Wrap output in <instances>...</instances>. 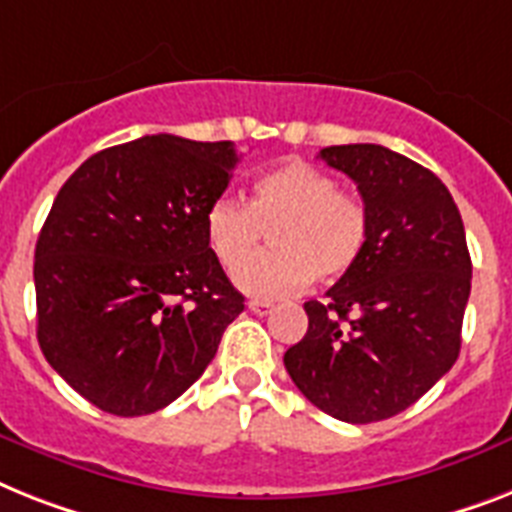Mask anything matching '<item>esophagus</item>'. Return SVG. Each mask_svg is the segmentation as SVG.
I'll return each mask as SVG.
<instances>
[{
    "label": "esophagus",
    "mask_w": 512,
    "mask_h": 512,
    "mask_svg": "<svg viewBox=\"0 0 512 512\" xmlns=\"http://www.w3.org/2000/svg\"><path fill=\"white\" fill-rule=\"evenodd\" d=\"M248 308H251V311L256 316H266V314H269V311H272L274 306L269 301H248Z\"/></svg>",
    "instance_id": "esophagus-1"
}]
</instances>
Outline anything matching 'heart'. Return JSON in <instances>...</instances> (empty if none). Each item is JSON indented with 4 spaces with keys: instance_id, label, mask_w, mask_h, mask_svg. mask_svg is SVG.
Listing matches in <instances>:
<instances>
[{
    "instance_id": "1",
    "label": "heart",
    "mask_w": 512,
    "mask_h": 512,
    "mask_svg": "<svg viewBox=\"0 0 512 512\" xmlns=\"http://www.w3.org/2000/svg\"><path fill=\"white\" fill-rule=\"evenodd\" d=\"M270 232L272 252L247 259ZM206 246L235 285L253 298H280L308 280L335 282L361 259L369 211L361 198L337 190V180L303 159H287L251 183L248 206L217 198L204 214Z\"/></svg>"
}]
</instances>
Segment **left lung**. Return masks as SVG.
<instances>
[{"instance_id": "1", "label": "left lung", "mask_w": 512, "mask_h": 512, "mask_svg": "<svg viewBox=\"0 0 512 512\" xmlns=\"http://www.w3.org/2000/svg\"><path fill=\"white\" fill-rule=\"evenodd\" d=\"M358 185L369 240L358 264L303 303L308 329L285 353L295 387L348 424L398 416L460 353L471 256L450 190L413 159L350 143L319 151Z\"/></svg>"}]
</instances>
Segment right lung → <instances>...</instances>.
<instances>
[{
	"instance_id": "add662e5",
	"label": "right lung",
	"mask_w": 512,
	"mask_h": 512,
	"mask_svg": "<svg viewBox=\"0 0 512 512\" xmlns=\"http://www.w3.org/2000/svg\"><path fill=\"white\" fill-rule=\"evenodd\" d=\"M232 141L143 135L80 164L36 243L38 345L112 416L170 405L211 363L243 295L206 246Z\"/></svg>"
}]
</instances>
